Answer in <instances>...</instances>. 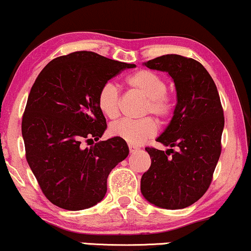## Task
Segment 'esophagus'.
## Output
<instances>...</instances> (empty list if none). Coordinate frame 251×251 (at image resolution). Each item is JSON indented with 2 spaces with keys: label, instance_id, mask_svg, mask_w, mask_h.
<instances>
[{
  "label": "esophagus",
  "instance_id": "34e87169",
  "mask_svg": "<svg viewBox=\"0 0 251 251\" xmlns=\"http://www.w3.org/2000/svg\"><path fill=\"white\" fill-rule=\"evenodd\" d=\"M139 150V147L138 146H135V145H129V151H130V153H135V152H137V151Z\"/></svg>",
  "mask_w": 251,
  "mask_h": 251
}]
</instances>
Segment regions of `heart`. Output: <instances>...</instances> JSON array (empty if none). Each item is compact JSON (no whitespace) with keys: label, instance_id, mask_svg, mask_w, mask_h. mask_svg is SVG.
Listing matches in <instances>:
<instances>
[{"label":"heart","instance_id":"obj_1","mask_svg":"<svg viewBox=\"0 0 251 251\" xmlns=\"http://www.w3.org/2000/svg\"><path fill=\"white\" fill-rule=\"evenodd\" d=\"M126 83L133 90L138 91L147 98L146 112H151L159 118H168L174 111V100L166 91L167 83L162 76L153 71L142 70L129 75ZM97 104L100 112L109 119L119 115L120 97L118 88L112 83H105L99 90ZM109 131L126 143L138 145L157 131V125L152 118L139 120L123 119L113 123Z\"/></svg>","mask_w":251,"mask_h":251}]
</instances>
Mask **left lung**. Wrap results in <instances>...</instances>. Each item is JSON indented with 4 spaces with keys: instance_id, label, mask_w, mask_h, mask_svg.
<instances>
[{
    "instance_id": "left-lung-1",
    "label": "left lung",
    "mask_w": 251,
    "mask_h": 251,
    "mask_svg": "<svg viewBox=\"0 0 251 251\" xmlns=\"http://www.w3.org/2000/svg\"><path fill=\"white\" fill-rule=\"evenodd\" d=\"M144 65L170 75L177 104L170 123L156 138L169 150L145 149L152 163L143 175L140 191L156 207H190L210 186L221 156L224 112L217 87L203 65L192 58L166 54Z\"/></svg>"
}]
</instances>
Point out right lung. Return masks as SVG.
Instances as JSON below:
<instances>
[{
    "instance_id": "obj_1",
    "label": "right lung",
    "mask_w": 251,
    "mask_h": 251,
    "mask_svg": "<svg viewBox=\"0 0 251 251\" xmlns=\"http://www.w3.org/2000/svg\"><path fill=\"white\" fill-rule=\"evenodd\" d=\"M136 67L91 51L51 60L30 89L22 121L26 160L48 200L66 210L97 204L113 168L128 156L125 140H101L107 128L97 104L99 90L126 68ZM90 145V144H89Z\"/></svg>"
}]
</instances>
